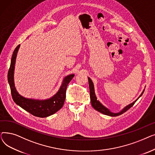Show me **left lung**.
<instances>
[{"mask_svg":"<svg viewBox=\"0 0 155 155\" xmlns=\"http://www.w3.org/2000/svg\"><path fill=\"white\" fill-rule=\"evenodd\" d=\"M88 84H89V88H90V97H91V104L92 107L97 111H99L101 113L104 114L105 115H107L109 116H112V117H115V116H119L122 114H123L124 112H125L126 111H127L128 109H129L131 107H133V105L134 104V103L138 100V99L140 98V97L143 95L144 91V89L143 90V91L142 92L141 94L139 96L138 98L134 101L133 102H132L131 104H130L129 105H127V106H126L124 108H123L122 109L120 112H111L109 109H107V107H105L104 105H103L97 99V97L95 95V90H94V84L92 82V80L88 77Z\"/></svg>","mask_w":155,"mask_h":155,"instance_id":"8db88e82","label":"left lung"}]
</instances>
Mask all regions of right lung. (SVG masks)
I'll use <instances>...</instances> for the list:
<instances>
[{
    "mask_svg": "<svg viewBox=\"0 0 155 155\" xmlns=\"http://www.w3.org/2000/svg\"><path fill=\"white\" fill-rule=\"evenodd\" d=\"M19 45L14 50L11 61L10 68L8 71L7 79L10 85L11 95L14 102L21 108L26 110L36 117H46L51 116L58 111L63 106L65 98H66V90L69 82L74 77V74H70L65 77L57 92L51 98L45 100H39L35 99H28L21 95L16 90L14 85V73L16 57L20 48Z\"/></svg>",
    "mask_w": 155,
    "mask_h": 155,
    "instance_id": "obj_1",
    "label": "right lung"
}]
</instances>
